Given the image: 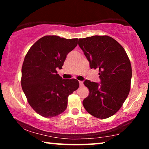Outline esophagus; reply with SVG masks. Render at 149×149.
Masks as SVG:
<instances>
[{
	"label": "esophagus",
	"instance_id": "obj_1",
	"mask_svg": "<svg viewBox=\"0 0 149 149\" xmlns=\"http://www.w3.org/2000/svg\"><path fill=\"white\" fill-rule=\"evenodd\" d=\"M79 83L80 86H83V85H84V82L81 81H79Z\"/></svg>",
	"mask_w": 149,
	"mask_h": 149
}]
</instances>
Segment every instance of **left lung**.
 Segmentation results:
<instances>
[{"instance_id":"8db88e82","label":"left lung","mask_w":149,"mask_h":149,"mask_svg":"<svg viewBox=\"0 0 149 149\" xmlns=\"http://www.w3.org/2000/svg\"><path fill=\"white\" fill-rule=\"evenodd\" d=\"M78 45L89 62L90 68L99 70L100 84L85 80L89 90L83 105L90 114L106 119L115 114L129 95L132 70L125 50L107 35L79 39Z\"/></svg>"}]
</instances>
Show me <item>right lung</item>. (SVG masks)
<instances>
[{"instance_id": "right-lung-1", "label": "right lung", "mask_w": 149, "mask_h": 149, "mask_svg": "<svg viewBox=\"0 0 149 149\" xmlns=\"http://www.w3.org/2000/svg\"><path fill=\"white\" fill-rule=\"evenodd\" d=\"M77 39L47 35L32 45L22 68L21 85L29 105L37 114L51 118L66 109L68 97L79 87L75 79H64L57 74Z\"/></svg>"}]
</instances>
